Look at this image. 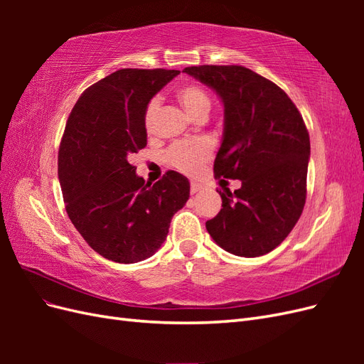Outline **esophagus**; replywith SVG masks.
<instances>
[{
    "label": "esophagus",
    "instance_id": "1",
    "mask_svg": "<svg viewBox=\"0 0 364 364\" xmlns=\"http://www.w3.org/2000/svg\"><path fill=\"white\" fill-rule=\"evenodd\" d=\"M200 190H202V185H199V183H196V182H191V188H190L191 194H196L197 191H200Z\"/></svg>",
    "mask_w": 364,
    "mask_h": 364
}]
</instances>
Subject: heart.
Returning a JSON list of instances; mask_svg holds the SVG:
<instances>
[{
  "label": "heart",
  "instance_id": "b5f03b06",
  "mask_svg": "<svg viewBox=\"0 0 364 364\" xmlns=\"http://www.w3.org/2000/svg\"><path fill=\"white\" fill-rule=\"evenodd\" d=\"M179 103L193 118L208 117L211 111V97L200 85L188 83L181 86L176 92ZM161 100L158 97L151 98L144 112V127L151 132L156 124V117L159 112ZM213 155V142L206 138H197L190 141H179L173 144L165 158L173 168L185 174H196L202 170L205 162Z\"/></svg>",
  "mask_w": 364,
  "mask_h": 364
}]
</instances>
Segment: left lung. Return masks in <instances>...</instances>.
I'll list each match as a JSON object with an SVG mask.
<instances>
[{"mask_svg": "<svg viewBox=\"0 0 364 364\" xmlns=\"http://www.w3.org/2000/svg\"><path fill=\"white\" fill-rule=\"evenodd\" d=\"M183 73L222 98L225 127L214 173L241 181L234 193H218L222 209L206 230L232 255H266L291 232L305 205L310 136L302 115L278 85L240 65Z\"/></svg>", "mask_w": 364, "mask_h": 364, "instance_id": "8db88e82", "label": "left lung"}]
</instances>
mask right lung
<instances>
[{
  "mask_svg": "<svg viewBox=\"0 0 364 364\" xmlns=\"http://www.w3.org/2000/svg\"><path fill=\"white\" fill-rule=\"evenodd\" d=\"M178 74L118 70L87 87L68 117L58 161L65 208L86 243L106 259L150 258L190 197L181 173L170 170L151 185L129 161L147 146L149 102Z\"/></svg>",
  "mask_w": 364,
  "mask_h": 364,
  "instance_id": "right-lung-1",
  "label": "right lung"
}]
</instances>
